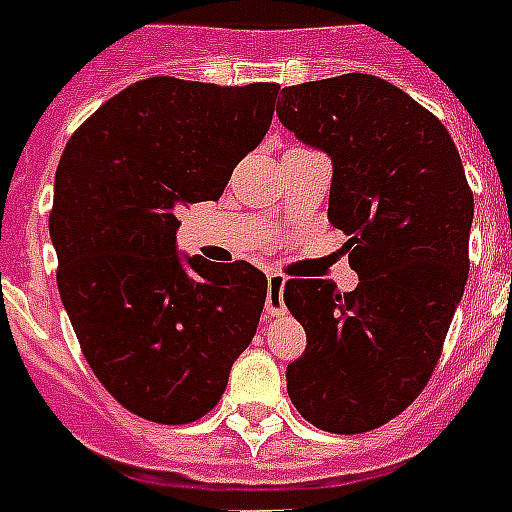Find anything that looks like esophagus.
I'll return each instance as SVG.
<instances>
[{
    "label": "esophagus",
    "mask_w": 512,
    "mask_h": 512,
    "mask_svg": "<svg viewBox=\"0 0 512 512\" xmlns=\"http://www.w3.org/2000/svg\"><path fill=\"white\" fill-rule=\"evenodd\" d=\"M283 286L286 278L281 273H268V296H265V317H281L286 315V304H283Z\"/></svg>",
    "instance_id": "34e87169"
}]
</instances>
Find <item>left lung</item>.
<instances>
[{
	"label": "left lung",
	"instance_id": "1",
	"mask_svg": "<svg viewBox=\"0 0 512 512\" xmlns=\"http://www.w3.org/2000/svg\"><path fill=\"white\" fill-rule=\"evenodd\" d=\"M276 114L333 161L330 223L359 286L291 278L307 333L286 367L296 411L333 435L388 424L435 372L468 278L474 195L453 137L388 80L349 72L281 90Z\"/></svg>",
	"mask_w": 512,
	"mask_h": 512
}]
</instances>
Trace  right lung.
Listing matches in <instances>:
<instances>
[{"label":"right lung","mask_w":512,"mask_h":512,"mask_svg":"<svg viewBox=\"0 0 512 512\" xmlns=\"http://www.w3.org/2000/svg\"><path fill=\"white\" fill-rule=\"evenodd\" d=\"M278 85L148 77L77 127L54 176L57 286L93 375L124 409L197 422L255 338L268 278L176 252V213L218 200L268 132Z\"/></svg>","instance_id":"right-lung-1"}]
</instances>
